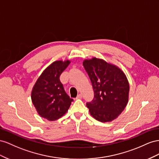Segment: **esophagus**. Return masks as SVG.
<instances>
[{"label":"esophagus","instance_id":"34e87169","mask_svg":"<svg viewBox=\"0 0 159 159\" xmlns=\"http://www.w3.org/2000/svg\"><path fill=\"white\" fill-rule=\"evenodd\" d=\"M82 98V94H79L78 95H77V97H76V99H80V98Z\"/></svg>","mask_w":159,"mask_h":159}]
</instances>
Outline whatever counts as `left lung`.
Masks as SVG:
<instances>
[{
	"label": "left lung",
	"instance_id": "left-lung-1",
	"mask_svg": "<svg viewBox=\"0 0 159 159\" xmlns=\"http://www.w3.org/2000/svg\"><path fill=\"white\" fill-rule=\"evenodd\" d=\"M83 64L94 90L93 101L87 103L90 114L102 122L116 119L129 101L126 75L119 67L95 57L84 60Z\"/></svg>",
	"mask_w": 159,
	"mask_h": 159
}]
</instances>
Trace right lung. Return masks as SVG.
Wrapping results in <instances>:
<instances>
[{"label": "right lung", "instance_id": "add662e5", "mask_svg": "<svg viewBox=\"0 0 159 159\" xmlns=\"http://www.w3.org/2000/svg\"><path fill=\"white\" fill-rule=\"evenodd\" d=\"M69 64L68 60L52 62L43 72L32 90V102L39 115L48 120L62 116L73 101L60 80L61 75Z\"/></svg>", "mask_w": 159, "mask_h": 159}]
</instances>
